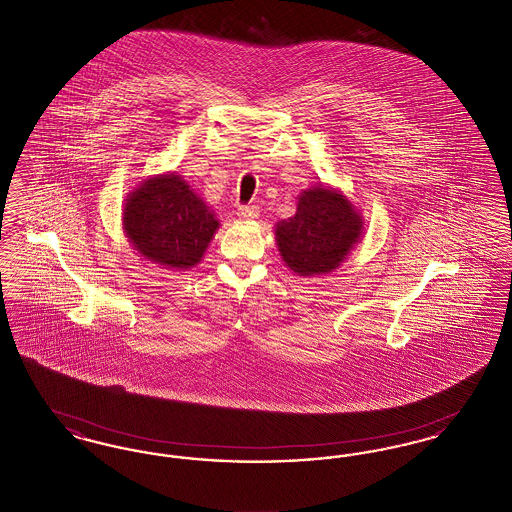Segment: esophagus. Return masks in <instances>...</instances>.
I'll list each match as a JSON object with an SVG mask.
<instances>
[{
	"label": "esophagus",
	"mask_w": 512,
	"mask_h": 512,
	"mask_svg": "<svg viewBox=\"0 0 512 512\" xmlns=\"http://www.w3.org/2000/svg\"><path fill=\"white\" fill-rule=\"evenodd\" d=\"M236 215L244 220L257 219L259 217V207L257 205H240Z\"/></svg>",
	"instance_id": "esophagus-1"
}]
</instances>
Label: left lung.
<instances>
[{
    "mask_svg": "<svg viewBox=\"0 0 512 512\" xmlns=\"http://www.w3.org/2000/svg\"><path fill=\"white\" fill-rule=\"evenodd\" d=\"M363 220L345 195L311 188L299 197L297 211L276 224V242L284 263L301 276L338 267L361 238Z\"/></svg>",
    "mask_w": 512,
    "mask_h": 512,
    "instance_id": "8db88e82",
    "label": "left lung"
}]
</instances>
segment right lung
Masks as SVG:
<instances>
[{
    "label": "right lung",
    "instance_id": "add662e5",
    "mask_svg": "<svg viewBox=\"0 0 512 512\" xmlns=\"http://www.w3.org/2000/svg\"><path fill=\"white\" fill-rule=\"evenodd\" d=\"M122 215L132 245L169 268L197 265L219 228V220L178 174L147 180L126 199Z\"/></svg>",
    "mask_w": 512,
    "mask_h": 512
}]
</instances>
